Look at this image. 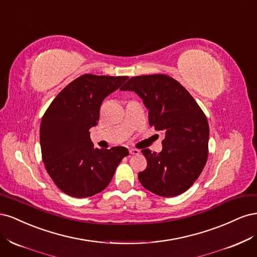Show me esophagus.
Segmentation results:
<instances>
[{
	"instance_id": "1",
	"label": "esophagus",
	"mask_w": 257,
	"mask_h": 257,
	"mask_svg": "<svg viewBox=\"0 0 257 257\" xmlns=\"http://www.w3.org/2000/svg\"><path fill=\"white\" fill-rule=\"evenodd\" d=\"M139 152H141V151H139L138 149H135V148H131V149H130L131 154H138Z\"/></svg>"
}]
</instances>
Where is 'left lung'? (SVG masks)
Masks as SVG:
<instances>
[{
	"label": "left lung",
	"instance_id": "left-lung-1",
	"mask_svg": "<svg viewBox=\"0 0 257 257\" xmlns=\"http://www.w3.org/2000/svg\"><path fill=\"white\" fill-rule=\"evenodd\" d=\"M134 91L149 109V124L165 134L160 153L143 149L147 168L138 174L145 189L174 197L189 190L208 159L209 124L184 87L163 74L132 77L121 88Z\"/></svg>",
	"mask_w": 257,
	"mask_h": 257
}]
</instances>
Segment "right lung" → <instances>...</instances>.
<instances>
[{"label":"right lung","mask_w":257,"mask_h":257,"mask_svg":"<svg viewBox=\"0 0 257 257\" xmlns=\"http://www.w3.org/2000/svg\"><path fill=\"white\" fill-rule=\"evenodd\" d=\"M126 79L82 75L59 93L43 115L40 141L45 168L67 195L84 198L102 192L128 155L124 147L94 148L89 132L97 124L104 98Z\"/></svg>","instance_id":"right-lung-1"}]
</instances>
